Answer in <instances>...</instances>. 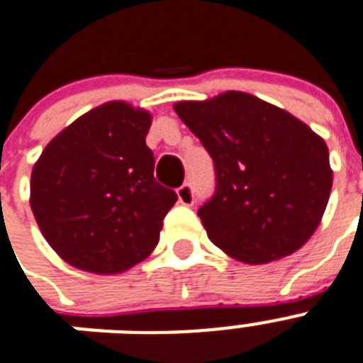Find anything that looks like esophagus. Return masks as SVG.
I'll return each instance as SVG.
<instances>
[{
    "mask_svg": "<svg viewBox=\"0 0 363 363\" xmlns=\"http://www.w3.org/2000/svg\"><path fill=\"white\" fill-rule=\"evenodd\" d=\"M178 201L185 206H193V202H195V195H193V189H191L189 184H184L178 189Z\"/></svg>",
    "mask_w": 363,
    "mask_h": 363,
    "instance_id": "1",
    "label": "esophagus"
}]
</instances>
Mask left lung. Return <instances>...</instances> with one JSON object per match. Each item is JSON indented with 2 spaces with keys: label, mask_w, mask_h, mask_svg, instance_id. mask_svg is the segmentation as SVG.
Listing matches in <instances>:
<instances>
[{
  "label": "left lung",
  "mask_w": 363,
  "mask_h": 363,
  "mask_svg": "<svg viewBox=\"0 0 363 363\" xmlns=\"http://www.w3.org/2000/svg\"><path fill=\"white\" fill-rule=\"evenodd\" d=\"M174 111L213 159L216 193L199 218L218 248L261 265L294 254L313 237L333 170L328 145L311 126L240 91L176 102Z\"/></svg>",
  "instance_id": "obj_1"
}]
</instances>
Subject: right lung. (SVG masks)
Here are the masks:
<instances>
[{
    "instance_id": "obj_1",
    "label": "right lung",
    "mask_w": 363,
    "mask_h": 363,
    "mask_svg": "<svg viewBox=\"0 0 363 363\" xmlns=\"http://www.w3.org/2000/svg\"><path fill=\"white\" fill-rule=\"evenodd\" d=\"M151 113L113 100L56 134L33 164L30 206L50 248L94 274H119L155 250L178 201L155 182Z\"/></svg>"
}]
</instances>
